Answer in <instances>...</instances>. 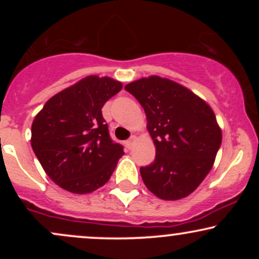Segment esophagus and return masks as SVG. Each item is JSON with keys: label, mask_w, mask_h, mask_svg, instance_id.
<instances>
[{"label": "esophagus", "mask_w": 259, "mask_h": 259, "mask_svg": "<svg viewBox=\"0 0 259 259\" xmlns=\"http://www.w3.org/2000/svg\"><path fill=\"white\" fill-rule=\"evenodd\" d=\"M135 142H136V138H135V136H133V138H130L129 140H127V141H125V146H126L127 150H132L133 146H134V144H135Z\"/></svg>", "instance_id": "34e87169"}]
</instances>
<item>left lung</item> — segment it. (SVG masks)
I'll list each match as a JSON object with an SVG mask.
<instances>
[{
	"mask_svg": "<svg viewBox=\"0 0 259 259\" xmlns=\"http://www.w3.org/2000/svg\"><path fill=\"white\" fill-rule=\"evenodd\" d=\"M145 109L156 158L140 168L145 185L160 200L195 191L214 164L222 129L204 100L179 82L158 75L125 85Z\"/></svg>",
	"mask_w": 259,
	"mask_h": 259,
	"instance_id": "left-lung-1",
	"label": "left lung"
}]
</instances>
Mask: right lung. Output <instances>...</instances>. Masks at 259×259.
Here are the masks:
<instances>
[{
	"instance_id": "1",
	"label": "right lung",
	"mask_w": 259,
	"mask_h": 259,
	"mask_svg": "<svg viewBox=\"0 0 259 259\" xmlns=\"http://www.w3.org/2000/svg\"><path fill=\"white\" fill-rule=\"evenodd\" d=\"M123 84L89 75L45 103L31 125V147L46 174L73 194H90L111 179L123 146L113 142L102 107Z\"/></svg>"
}]
</instances>
